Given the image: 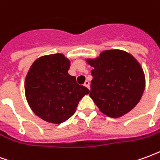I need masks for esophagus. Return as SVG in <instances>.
Segmentation results:
<instances>
[{
  "label": "esophagus",
  "instance_id": "obj_1",
  "mask_svg": "<svg viewBox=\"0 0 160 160\" xmlns=\"http://www.w3.org/2000/svg\"><path fill=\"white\" fill-rule=\"evenodd\" d=\"M84 86H85V87H87L88 89H90V82H89L88 80H86V81H85Z\"/></svg>",
  "mask_w": 160,
  "mask_h": 160
}]
</instances>
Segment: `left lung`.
<instances>
[{"instance_id":"obj_1","label":"left lung","mask_w":160,"mask_h":160,"mask_svg":"<svg viewBox=\"0 0 160 160\" xmlns=\"http://www.w3.org/2000/svg\"><path fill=\"white\" fill-rule=\"evenodd\" d=\"M87 62L93 67L89 95L101 112L117 118L135 107L144 92L145 74L134 56L110 49Z\"/></svg>"}]
</instances>
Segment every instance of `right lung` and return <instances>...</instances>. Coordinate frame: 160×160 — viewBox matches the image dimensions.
Segmentation results:
<instances>
[{
    "mask_svg": "<svg viewBox=\"0 0 160 160\" xmlns=\"http://www.w3.org/2000/svg\"><path fill=\"white\" fill-rule=\"evenodd\" d=\"M70 61L62 54H54L36 60L25 82L27 102L33 112L51 123H62L76 111L82 98L90 92L79 85L68 71Z\"/></svg>",
    "mask_w": 160,
    "mask_h": 160,
    "instance_id": "obj_1",
    "label": "right lung"
}]
</instances>
